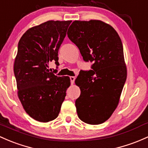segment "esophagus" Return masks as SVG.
I'll use <instances>...</instances> for the list:
<instances>
[{
	"instance_id": "1",
	"label": "esophagus",
	"mask_w": 148,
	"mask_h": 148,
	"mask_svg": "<svg viewBox=\"0 0 148 148\" xmlns=\"http://www.w3.org/2000/svg\"><path fill=\"white\" fill-rule=\"evenodd\" d=\"M75 79V77L74 76H71V77H70V80H71V82L72 85L74 83Z\"/></svg>"
}]
</instances>
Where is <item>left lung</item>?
I'll use <instances>...</instances> for the list:
<instances>
[{
	"label": "left lung",
	"instance_id": "left-lung-1",
	"mask_svg": "<svg viewBox=\"0 0 148 148\" xmlns=\"http://www.w3.org/2000/svg\"><path fill=\"white\" fill-rule=\"evenodd\" d=\"M67 34L84 61L93 63L92 70L80 71L75 80L80 89L75 101L77 116L88 124L104 123L116 109L126 80L121 40L111 25L101 20H75Z\"/></svg>",
	"mask_w": 148,
	"mask_h": 148
}]
</instances>
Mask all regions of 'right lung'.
I'll return each mask as SVG.
<instances>
[{
  "mask_svg": "<svg viewBox=\"0 0 148 148\" xmlns=\"http://www.w3.org/2000/svg\"><path fill=\"white\" fill-rule=\"evenodd\" d=\"M71 22L49 20L30 28L19 41L14 63L17 95L27 114L38 121L57 118L71 85L69 77L55 75L47 68L53 61L59 65L58 49Z\"/></svg>",
  "mask_w": 148,
  "mask_h": 148,
  "instance_id": "1",
  "label": "right lung"
}]
</instances>
